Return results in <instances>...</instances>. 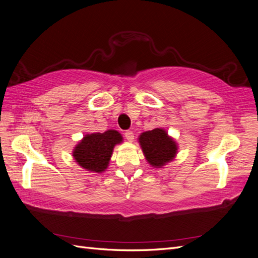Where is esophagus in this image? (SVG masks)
I'll return each mask as SVG.
<instances>
[{"label":"esophagus","instance_id":"esophagus-1","mask_svg":"<svg viewBox=\"0 0 258 258\" xmlns=\"http://www.w3.org/2000/svg\"><path fill=\"white\" fill-rule=\"evenodd\" d=\"M124 137H126V139L128 140L129 142H132V141H134V139H135L134 132L130 131V130H127L126 132H124Z\"/></svg>","mask_w":258,"mask_h":258}]
</instances>
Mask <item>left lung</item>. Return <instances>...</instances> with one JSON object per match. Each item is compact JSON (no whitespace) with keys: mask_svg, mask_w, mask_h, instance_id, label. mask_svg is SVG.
Here are the masks:
<instances>
[{"mask_svg":"<svg viewBox=\"0 0 258 258\" xmlns=\"http://www.w3.org/2000/svg\"><path fill=\"white\" fill-rule=\"evenodd\" d=\"M139 142L146 160L155 168H161L172 161L177 153L176 142L161 128L143 132Z\"/></svg>","mask_w":258,"mask_h":258,"instance_id":"obj_1","label":"left lung"}]
</instances>
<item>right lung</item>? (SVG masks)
I'll return each mask as SVG.
<instances>
[{"label": "right lung", "instance_id": "obj_1", "mask_svg": "<svg viewBox=\"0 0 258 258\" xmlns=\"http://www.w3.org/2000/svg\"><path fill=\"white\" fill-rule=\"evenodd\" d=\"M121 142L122 137L116 130L86 135L75 146L73 157L82 168L90 172L101 173L108 166L114 146Z\"/></svg>", "mask_w": 258, "mask_h": 258}]
</instances>
